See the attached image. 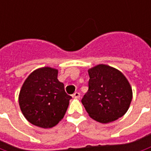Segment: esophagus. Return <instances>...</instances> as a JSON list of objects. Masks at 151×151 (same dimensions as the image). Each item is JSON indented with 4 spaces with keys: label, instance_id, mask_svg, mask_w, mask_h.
Here are the masks:
<instances>
[{
    "label": "esophagus",
    "instance_id": "obj_1",
    "mask_svg": "<svg viewBox=\"0 0 151 151\" xmlns=\"http://www.w3.org/2000/svg\"><path fill=\"white\" fill-rule=\"evenodd\" d=\"M72 96H73V98L79 99L80 98V93H78V92H75V93H74V94H73Z\"/></svg>",
    "mask_w": 151,
    "mask_h": 151
}]
</instances>
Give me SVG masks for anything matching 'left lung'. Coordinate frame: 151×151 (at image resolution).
Listing matches in <instances>:
<instances>
[{"mask_svg":"<svg viewBox=\"0 0 151 151\" xmlns=\"http://www.w3.org/2000/svg\"><path fill=\"white\" fill-rule=\"evenodd\" d=\"M88 73L89 89L82 103L89 116L103 124L123 116L133 98L132 87L125 76L103 64L89 69Z\"/></svg>","mask_w":151,"mask_h":151,"instance_id":"8db88e82","label":"left lung"}]
</instances>
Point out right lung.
Masks as SVG:
<instances>
[{
    "instance_id": "right-lung-1",
    "label": "right lung",
    "mask_w": 151,
    "mask_h": 151,
    "mask_svg": "<svg viewBox=\"0 0 151 151\" xmlns=\"http://www.w3.org/2000/svg\"><path fill=\"white\" fill-rule=\"evenodd\" d=\"M58 70L51 67L35 69L25 80L18 96L21 111L35 126L52 128L65 116L72 99L57 79Z\"/></svg>"
}]
</instances>
